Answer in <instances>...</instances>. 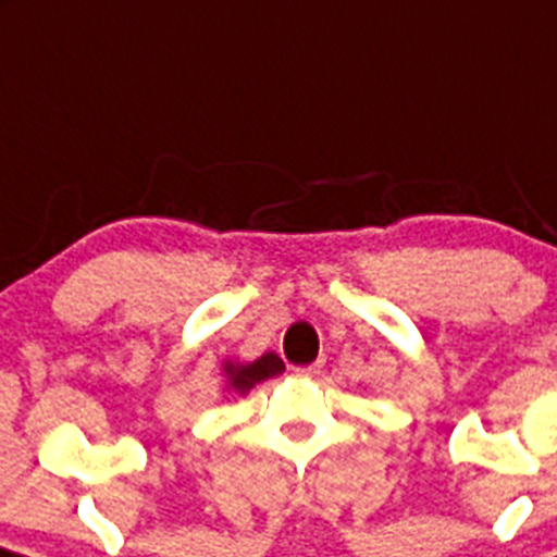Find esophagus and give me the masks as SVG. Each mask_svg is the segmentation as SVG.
Masks as SVG:
<instances>
[{
  "mask_svg": "<svg viewBox=\"0 0 557 557\" xmlns=\"http://www.w3.org/2000/svg\"><path fill=\"white\" fill-rule=\"evenodd\" d=\"M296 374H298V377H307V380L318 377V374H321V363H310V366H301V369H296Z\"/></svg>",
  "mask_w": 557,
  "mask_h": 557,
  "instance_id": "1",
  "label": "esophagus"
}]
</instances>
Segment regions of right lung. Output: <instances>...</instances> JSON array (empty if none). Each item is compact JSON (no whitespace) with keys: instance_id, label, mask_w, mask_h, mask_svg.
Wrapping results in <instances>:
<instances>
[{"instance_id":"obj_1","label":"right lung","mask_w":557,"mask_h":557,"mask_svg":"<svg viewBox=\"0 0 557 557\" xmlns=\"http://www.w3.org/2000/svg\"><path fill=\"white\" fill-rule=\"evenodd\" d=\"M284 372V363L278 355H273V351H268V355H261V358H256L253 363H233V360H227L225 363V377H227V388H233L236 394H247L250 388L256 386V383H261V380L268 377H275V374Z\"/></svg>"}]
</instances>
